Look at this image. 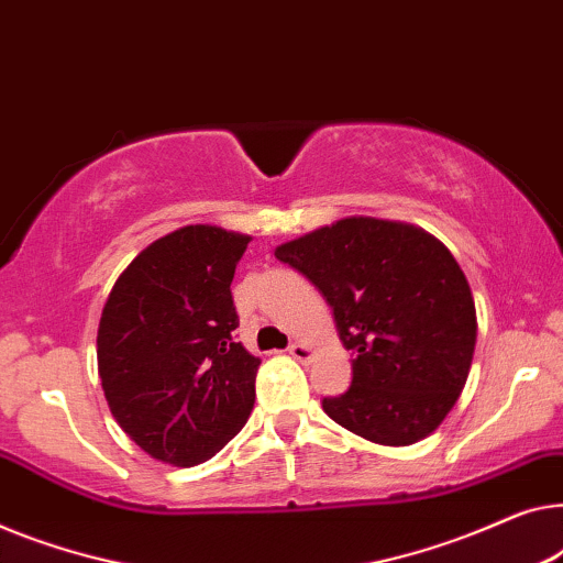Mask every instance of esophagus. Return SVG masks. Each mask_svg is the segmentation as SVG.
<instances>
[{
  "label": "esophagus",
  "mask_w": 563,
  "mask_h": 563,
  "mask_svg": "<svg viewBox=\"0 0 563 563\" xmlns=\"http://www.w3.org/2000/svg\"><path fill=\"white\" fill-rule=\"evenodd\" d=\"M289 355L291 357H297V361H309V357H312V347L309 345H305V342H291L289 345Z\"/></svg>",
  "instance_id": "1"
}]
</instances>
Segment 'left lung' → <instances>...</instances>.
Listing matches in <instances>:
<instances>
[{
  "label": "left lung",
  "mask_w": 563,
  "mask_h": 563,
  "mask_svg": "<svg viewBox=\"0 0 563 563\" xmlns=\"http://www.w3.org/2000/svg\"><path fill=\"white\" fill-rule=\"evenodd\" d=\"M305 274L353 350V383L322 398L332 421L368 442L429 437L457 404L472 365L477 314L450 249L411 223L342 218L274 251Z\"/></svg>",
  "instance_id": "obj_1"
}]
</instances>
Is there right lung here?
Here are the masks:
<instances>
[{
	"label": "right lung",
	"instance_id": "obj_1",
	"mask_svg": "<svg viewBox=\"0 0 563 563\" xmlns=\"http://www.w3.org/2000/svg\"><path fill=\"white\" fill-rule=\"evenodd\" d=\"M251 235L185 225L150 243L106 299L96 355L109 409L150 457L192 467L243 429L262 361L233 342L231 282Z\"/></svg>",
	"mask_w": 563,
	"mask_h": 563
}]
</instances>
